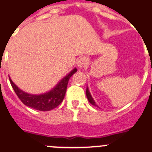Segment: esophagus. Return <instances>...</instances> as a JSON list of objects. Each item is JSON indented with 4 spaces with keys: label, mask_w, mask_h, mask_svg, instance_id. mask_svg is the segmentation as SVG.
I'll list each match as a JSON object with an SVG mask.
<instances>
[{
    "label": "esophagus",
    "mask_w": 152,
    "mask_h": 152,
    "mask_svg": "<svg viewBox=\"0 0 152 152\" xmlns=\"http://www.w3.org/2000/svg\"><path fill=\"white\" fill-rule=\"evenodd\" d=\"M87 64V60L85 58H81L77 61V66L78 68H82L83 67H85V65Z\"/></svg>",
    "instance_id": "34e87169"
}]
</instances>
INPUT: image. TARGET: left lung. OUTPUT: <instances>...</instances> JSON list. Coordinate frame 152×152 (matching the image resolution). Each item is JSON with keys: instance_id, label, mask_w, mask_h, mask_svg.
<instances>
[{"instance_id": "8db88e82", "label": "left lung", "mask_w": 152, "mask_h": 152, "mask_svg": "<svg viewBox=\"0 0 152 152\" xmlns=\"http://www.w3.org/2000/svg\"><path fill=\"white\" fill-rule=\"evenodd\" d=\"M86 96H87V98H88V100L89 102H90V103L92 105L95 106V107H98V104H96V103H95V102H94V98H92V96H91V94L90 91H89V88H88V86H87V89H86ZM99 108H100V107H99Z\"/></svg>"}]
</instances>
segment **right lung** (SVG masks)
I'll list each match as a JSON object with an SVG mask.
<instances>
[{"mask_svg": "<svg viewBox=\"0 0 152 152\" xmlns=\"http://www.w3.org/2000/svg\"><path fill=\"white\" fill-rule=\"evenodd\" d=\"M77 68L75 67L66 76L63 77L52 89L42 94H29L24 91L17 86L9 76V80L11 82L13 89L15 91L19 99L28 107H31L37 111H50L58 107L62 102L65 95L67 86L70 77L77 72Z\"/></svg>", "mask_w": 152, "mask_h": 152, "instance_id": "add662e5", "label": "right lung"}]
</instances>
